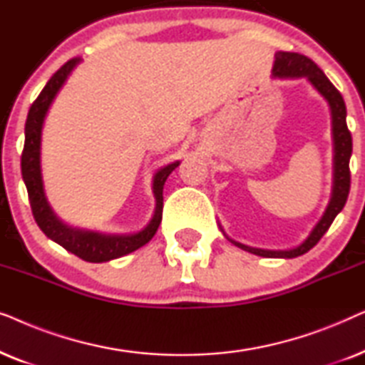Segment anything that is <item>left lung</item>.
<instances>
[{
    "instance_id": "obj_1",
    "label": "left lung",
    "mask_w": 365,
    "mask_h": 365,
    "mask_svg": "<svg viewBox=\"0 0 365 365\" xmlns=\"http://www.w3.org/2000/svg\"><path fill=\"white\" fill-rule=\"evenodd\" d=\"M272 74L277 78H302L306 76L309 81L314 84V88L327 99L329 106H331L332 114V139H334V182H332V196L329 201V206L321 217V221L316 224L312 232L304 241L301 246L289 249V251H267V249H257L244 246L241 242L232 241L237 247L249 251L256 256L262 257H286L292 259L302 256L307 251L316 246L321 241V237L327 232L331 224L342 207L346 206L349 189H351V169H349V161H351L352 154V136L349 131L346 123V103H344L342 94L337 91L336 86L329 81L322 69L312 61L311 58L304 56L299 53H287L279 51L276 54V61H274Z\"/></svg>"
}]
</instances>
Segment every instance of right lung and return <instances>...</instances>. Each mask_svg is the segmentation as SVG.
I'll use <instances>...</instances> for the list:
<instances>
[{
  "mask_svg": "<svg viewBox=\"0 0 365 365\" xmlns=\"http://www.w3.org/2000/svg\"><path fill=\"white\" fill-rule=\"evenodd\" d=\"M81 61V58H73L68 63H64L56 73L53 74L51 79L39 93V96L34 99V103L29 108L26 126H24V148L21 154V174L28 189L29 204L34 221L39 229L46 234L49 239L58 242L66 251L73 252L74 256L81 257L83 261L88 262H106L111 259H118L126 254L136 251L144 244L149 242L156 234L159 224L163 219V187L169 174L179 166V161L168 164L159 169L154 174L153 179V192L156 197V209L154 216L143 231L136 234H101L93 231H83V229L69 227L63 224L49 207L44 196L43 189V178H41V166H39V154H41V129L49 106H51L54 96L66 81L69 74L76 64Z\"/></svg>",
  "mask_w": 365,
  "mask_h": 365,
  "instance_id": "right-lung-1",
  "label": "right lung"
}]
</instances>
